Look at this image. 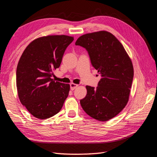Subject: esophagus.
I'll use <instances>...</instances> for the list:
<instances>
[{"instance_id": "1", "label": "esophagus", "mask_w": 157, "mask_h": 157, "mask_svg": "<svg viewBox=\"0 0 157 157\" xmlns=\"http://www.w3.org/2000/svg\"><path fill=\"white\" fill-rule=\"evenodd\" d=\"M77 86H78V84H74V83H71L70 84V88H71V90H75Z\"/></svg>"}]
</instances>
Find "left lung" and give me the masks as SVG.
Masks as SVG:
<instances>
[{
	"label": "left lung",
	"instance_id": "left-lung-1",
	"mask_svg": "<svg viewBox=\"0 0 157 157\" xmlns=\"http://www.w3.org/2000/svg\"><path fill=\"white\" fill-rule=\"evenodd\" d=\"M75 45L87 50L92 66L101 77L96 88L86 86L87 94L80 99V105L95 119L110 120L128 101L134 77L132 61L119 40L107 31L80 36Z\"/></svg>",
	"mask_w": 157,
	"mask_h": 157
}]
</instances>
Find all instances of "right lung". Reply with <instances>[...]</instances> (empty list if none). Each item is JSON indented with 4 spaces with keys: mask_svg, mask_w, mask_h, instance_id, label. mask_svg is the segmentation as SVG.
I'll return each mask as SVG.
<instances>
[{
    "mask_svg": "<svg viewBox=\"0 0 157 157\" xmlns=\"http://www.w3.org/2000/svg\"><path fill=\"white\" fill-rule=\"evenodd\" d=\"M73 36L49 35L32 41L19 61L16 70L18 96L32 115L40 119L58 113L67 98L68 84L52 78V71L59 67L64 52Z\"/></svg>",
    "mask_w": 157,
    "mask_h": 157,
    "instance_id": "right-lung-1",
    "label": "right lung"
}]
</instances>
